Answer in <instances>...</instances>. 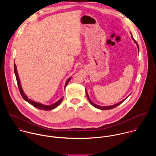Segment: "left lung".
Returning <instances> with one entry per match:
<instances>
[{
  "label": "left lung",
  "mask_w": 156,
  "mask_h": 156,
  "mask_svg": "<svg viewBox=\"0 0 156 156\" xmlns=\"http://www.w3.org/2000/svg\"><path fill=\"white\" fill-rule=\"evenodd\" d=\"M132 38H133V40H134V41L137 44V47H138V48H139V45L137 44V43L136 41V40H134L133 38V37H132ZM85 91H86V93H87V97H88V100H89V103L94 106V107H95V108H98V109H101V110H108V109H113V108H116V106H119L120 104H121L122 102H123V101L124 100H124L123 101H120V102H119V103H116V104H115V105H113V106H98V105H95V104H94L93 102H92L91 101V100H90V98H89V95H88V92H87V90H85Z\"/></svg>",
  "instance_id": "8db88e82"
}]
</instances>
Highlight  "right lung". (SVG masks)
<instances>
[{
  "instance_id": "1",
  "label": "right lung",
  "mask_w": 156,
  "mask_h": 156,
  "mask_svg": "<svg viewBox=\"0 0 156 156\" xmlns=\"http://www.w3.org/2000/svg\"><path fill=\"white\" fill-rule=\"evenodd\" d=\"M14 73H15V74H16V80H17V85H18V87H19V91L20 92V94L22 96L23 98L26 100L27 102H28L29 104L32 105V106H34L35 108H37L39 109H41V110H44V111H49V110H51V109H53L55 108H56L57 106H58L60 103H61V101H62L64 97L61 98L58 101H57L56 103H55V104H53L51 105H49V106H45V105H43L42 104H40V103H37V102H35L30 99H29L26 95L24 94L23 91L22 89V87H21V85H20V80H19V76H18V73H17V67L16 64H14ZM71 79V77L69 78L68 80H67V82L66 83V85H65V88L67 87V84L68 83V82H69Z\"/></svg>"
}]
</instances>
